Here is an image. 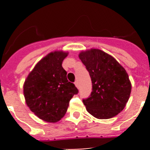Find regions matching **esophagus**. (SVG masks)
<instances>
[{"mask_svg":"<svg viewBox=\"0 0 150 150\" xmlns=\"http://www.w3.org/2000/svg\"><path fill=\"white\" fill-rule=\"evenodd\" d=\"M74 84H75V86H76L77 88H79V83H78V81H75Z\"/></svg>","mask_w":150,"mask_h":150,"instance_id":"34e87169","label":"esophagus"}]
</instances>
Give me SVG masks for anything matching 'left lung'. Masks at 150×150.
<instances>
[{"mask_svg": "<svg viewBox=\"0 0 150 150\" xmlns=\"http://www.w3.org/2000/svg\"><path fill=\"white\" fill-rule=\"evenodd\" d=\"M79 59L89 73L92 91L83 100L90 114L98 119H110L126 105L132 85L124 67L111 55L100 50L82 52Z\"/></svg>", "mask_w": 150, "mask_h": 150, "instance_id": "obj_1", "label": "left lung"}]
</instances>
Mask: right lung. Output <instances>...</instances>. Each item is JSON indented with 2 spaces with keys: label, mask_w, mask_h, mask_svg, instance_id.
Listing matches in <instances>:
<instances>
[{
  "label": "right lung",
  "mask_w": 150,
  "mask_h": 150,
  "mask_svg": "<svg viewBox=\"0 0 150 150\" xmlns=\"http://www.w3.org/2000/svg\"><path fill=\"white\" fill-rule=\"evenodd\" d=\"M67 53L54 52L38 62L24 84L26 104L37 116L56 122L67 112L69 102L79 92L67 79L62 62Z\"/></svg>",
  "instance_id": "1"
}]
</instances>
